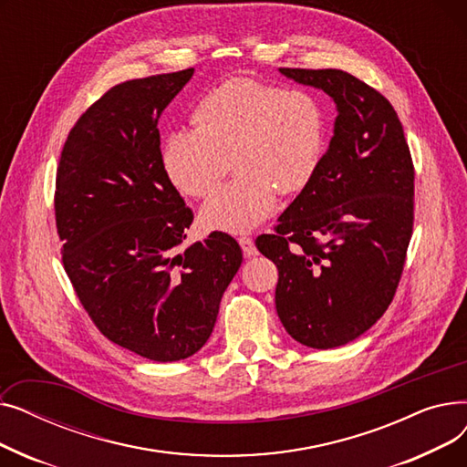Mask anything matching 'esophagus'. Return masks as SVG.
Masks as SVG:
<instances>
[{
    "mask_svg": "<svg viewBox=\"0 0 467 467\" xmlns=\"http://www.w3.org/2000/svg\"><path fill=\"white\" fill-rule=\"evenodd\" d=\"M238 242H240V248H242L244 255H246V257H254V255H257V248H255V244H254V240H252V238H248V236H242V238H238Z\"/></svg>",
    "mask_w": 467,
    "mask_h": 467,
    "instance_id": "esophagus-1",
    "label": "esophagus"
}]
</instances>
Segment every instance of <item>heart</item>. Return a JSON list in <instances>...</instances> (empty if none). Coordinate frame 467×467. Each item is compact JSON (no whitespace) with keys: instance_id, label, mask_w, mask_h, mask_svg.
I'll return each mask as SVG.
<instances>
[{"instance_id":"obj_1","label":"heart","mask_w":467,"mask_h":467,"mask_svg":"<svg viewBox=\"0 0 467 467\" xmlns=\"http://www.w3.org/2000/svg\"><path fill=\"white\" fill-rule=\"evenodd\" d=\"M194 129L170 132L162 145L166 178L194 199L210 194L233 166L234 180L201 210L210 231L246 233L301 192L316 176L327 145V117L316 94L252 78L206 92L192 109Z\"/></svg>"}]
</instances>
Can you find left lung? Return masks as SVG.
Wrapping results in <instances>:
<instances>
[{
  "label": "left lung",
  "mask_w": 467,
  "mask_h": 467,
  "mask_svg": "<svg viewBox=\"0 0 467 467\" xmlns=\"http://www.w3.org/2000/svg\"><path fill=\"white\" fill-rule=\"evenodd\" d=\"M337 106L314 180L257 250L278 266L276 312L308 348L347 345L377 324L403 273L412 234L414 168L396 109L342 69L280 67Z\"/></svg>",
  "instance_id": "left-lung-1"
}]
</instances>
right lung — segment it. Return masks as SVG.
<instances>
[{"label":"right lung","mask_w":467,"mask_h":467,"mask_svg":"<svg viewBox=\"0 0 467 467\" xmlns=\"http://www.w3.org/2000/svg\"><path fill=\"white\" fill-rule=\"evenodd\" d=\"M194 69L115 85L67 134L55 212L67 278L115 345L166 363L199 352L242 265L212 233L180 252L192 223L161 161L159 117Z\"/></svg>","instance_id":"obj_1"}]
</instances>
